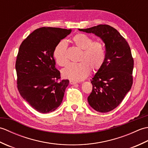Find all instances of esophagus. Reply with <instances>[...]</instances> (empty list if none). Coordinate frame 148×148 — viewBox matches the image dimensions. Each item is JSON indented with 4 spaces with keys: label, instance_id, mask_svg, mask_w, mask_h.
<instances>
[{
    "label": "esophagus",
    "instance_id": "1",
    "mask_svg": "<svg viewBox=\"0 0 148 148\" xmlns=\"http://www.w3.org/2000/svg\"><path fill=\"white\" fill-rule=\"evenodd\" d=\"M69 83H70L71 84H77V83L76 82V81H72V80H71L70 81H69Z\"/></svg>",
    "mask_w": 148,
    "mask_h": 148
}]
</instances>
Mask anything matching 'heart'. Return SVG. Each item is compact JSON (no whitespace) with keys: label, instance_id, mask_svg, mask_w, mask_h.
Here are the masks:
<instances>
[{"label":"heart","instance_id":"obj_1","mask_svg":"<svg viewBox=\"0 0 148 148\" xmlns=\"http://www.w3.org/2000/svg\"><path fill=\"white\" fill-rule=\"evenodd\" d=\"M72 41L77 48L82 50L78 63H71L62 70L63 76L72 81L83 80L90 73L91 69L97 71L102 67L106 58V49L103 43L93 40L86 34L79 33L75 35ZM67 45L64 40L60 42L55 48L54 57L60 66L67 64Z\"/></svg>","mask_w":148,"mask_h":148}]
</instances>
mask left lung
Wrapping results in <instances>:
<instances>
[{
	"label": "left lung",
	"instance_id": "1",
	"mask_svg": "<svg viewBox=\"0 0 148 148\" xmlns=\"http://www.w3.org/2000/svg\"><path fill=\"white\" fill-rule=\"evenodd\" d=\"M79 30L95 34L105 43V61L91 79L93 89L88 101L97 111L109 112L120 104L132 86L134 58L130 48L118 31L108 25Z\"/></svg>",
	"mask_w": 148,
	"mask_h": 148
}]
</instances>
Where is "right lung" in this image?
<instances>
[{
    "label": "right lung",
    "instance_id": "right-lung-1",
    "mask_svg": "<svg viewBox=\"0 0 148 148\" xmlns=\"http://www.w3.org/2000/svg\"><path fill=\"white\" fill-rule=\"evenodd\" d=\"M71 32V29L39 28L19 48L15 65L18 92L39 112L54 111L62 102L69 81L61 79L53 53L60 40Z\"/></svg>",
    "mask_w": 148,
    "mask_h": 148
}]
</instances>
